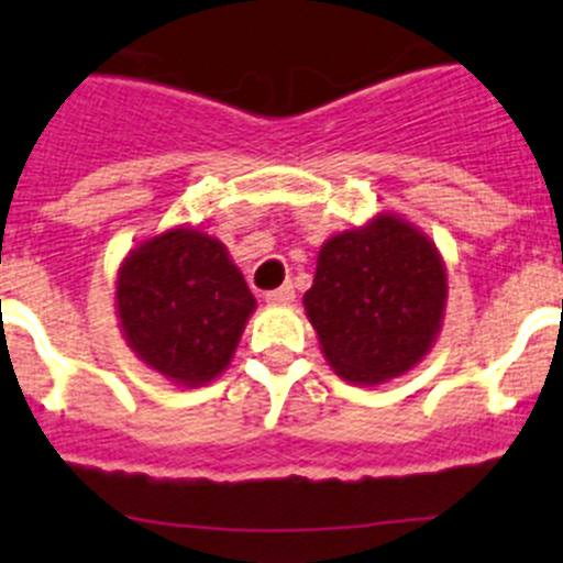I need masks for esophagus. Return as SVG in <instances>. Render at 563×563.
I'll return each mask as SVG.
<instances>
[{"mask_svg": "<svg viewBox=\"0 0 563 563\" xmlns=\"http://www.w3.org/2000/svg\"><path fill=\"white\" fill-rule=\"evenodd\" d=\"M266 302L269 305H291L294 302V286H280L275 291L266 294Z\"/></svg>", "mask_w": 563, "mask_h": 563, "instance_id": "obj_1", "label": "esophagus"}]
</instances>
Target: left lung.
<instances>
[{"label": "left lung", "mask_w": 563, "mask_h": 563, "mask_svg": "<svg viewBox=\"0 0 563 563\" xmlns=\"http://www.w3.org/2000/svg\"><path fill=\"white\" fill-rule=\"evenodd\" d=\"M445 302L438 244L390 211L327 239L302 297L330 368L365 387L409 374L432 352Z\"/></svg>", "instance_id": "left-lung-1"}]
</instances>
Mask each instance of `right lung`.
I'll return each instance as SVG.
<instances>
[{
	"instance_id": "right-lung-1",
	"label": "right lung",
	"mask_w": 563,
	"mask_h": 563,
	"mask_svg": "<svg viewBox=\"0 0 563 563\" xmlns=\"http://www.w3.org/2000/svg\"><path fill=\"white\" fill-rule=\"evenodd\" d=\"M258 302L214 233L173 225L129 250L114 277L123 341L145 368L203 387L231 365Z\"/></svg>"
}]
</instances>
